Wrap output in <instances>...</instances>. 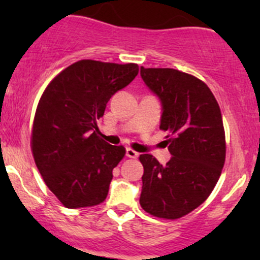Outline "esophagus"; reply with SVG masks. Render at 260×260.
Listing matches in <instances>:
<instances>
[{
  "label": "esophagus",
  "mask_w": 260,
  "mask_h": 260,
  "mask_svg": "<svg viewBox=\"0 0 260 260\" xmlns=\"http://www.w3.org/2000/svg\"><path fill=\"white\" fill-rule=\"evenodd\" d=\"M125 156L129 157V158H137L138 153L136 151H133L132 148H127L125 149Z\"/></svg>",
  "instance_id": "esophagus-1"
}]
</instances>
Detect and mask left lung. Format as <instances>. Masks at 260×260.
<instances>
[{"label":"left lung","mask_w":260,"mask_h":260,"mask_svg":"<svg viewBox=\"0 0 260 260\" xmlns=\"http://www.w3.org/2000/svg\"><path fill=\"white\" fill-rule=\"evenodd\" d=\"M141 78L161 102L159 128L170 135L166 146L172 157L161 165L152 154H141L145 172L140 204L153 216L179 219L209 198L221 175V112L209 86L192 75L141 67Z\"/></svg>","instance_id":"8db88e82"}]
</instances>
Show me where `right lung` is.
Instances as JSON below:
<instances>
[{
    "label": "right lung",
    "mask_w": 260,
    "mask_h": 260,
    "mask_svg": "<svg viewBox=\"0 0 260 260\" xmlns=\"http://www.w3.org/2000/svg\"><path fill=\"white\" fill-rule=\"evenodd\" d=\"M137 74V64L80 60L44 91L34 119L32 154L46 186L67 208L106 200L113 169L125 149L99 138L96 119L112 95Z\"/></svg>",
    "instance_id": "1"
}]
</instances>
